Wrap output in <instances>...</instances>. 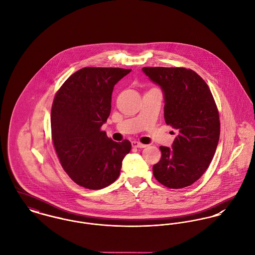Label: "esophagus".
Instances as JSON below:
<instances>
[{
    "label": "esophagus",
    "mask_w": 255,
    "mask_h": 255,
    "mask_svg": "<svg viewBox=\"0 0 255 255\" xmlns=\"http://www.w3.org/2000/svg\"><path fill=\"white\" fill-rule=\"evenodd\" d=\"M132 146H133V147H138V148H142V147H145L146 145L143 144V143L139 142V141H132Z\"/></svg>",
    "instance_id": "esophagus-1"
}]
</instances>
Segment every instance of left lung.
<instances>
[{
	"label": "left lung",
	"mask_w": 255,
	"mask_h": 255,
	"mask_svg": "<svg viewBox=\"0 0 255 255\" xmlns=\"http://www.w3.org/2000/svg\"><path fill=\"white\" fill-rule=\"evenodd\" d=\"M159 86L164 98V119L177 131L161 158L153 165L155 179L170 189L189 187L209 166L220 136V121L213 96L195 71L181 67H142ZM173 134H175L173 132Z\"/></svg>",
	"instance_id": "left-lung-1"
}]
</instances>
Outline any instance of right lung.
I'll return each mask as SVG.
<instances>
[{
	"instance_id": "add662e5",
	"label": "right lung",
	"mask_w": 255,
	"mask_h": 255,
	"mask_svg": "<svg viewBox=\"0 0 255 255\" xmlns=\"http://www.w3.org/2000/svg\"><path fill=\"white\" fill-rule=\"evenodd\" d=\"M130 71L84 67L73 73L55 97L53 142L61 166L81 187L100 190L113 184L131 150L128 140L116 142L101 130L111 114L114 85Z\"/></svg>"
}]
</instances>
